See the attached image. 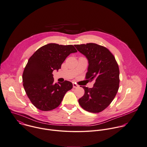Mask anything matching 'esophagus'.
Listing matches in <instances>:
<instances>
[{"label": "esophagus", "instance_id": "1", "mask_svg": "<svg viewBox=\"0 0 147 147\" xmlns=\"http://www.w3.org/2000/svg\"><path fill=\"white\" fill-rule=\"evenodd\" d=\"M73 88H77L79 87V86H78L77 84H76V83H73Z\"/></svg>", "mask_w": 147, "mask_h": 147}]
</instances>
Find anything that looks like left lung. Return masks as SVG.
Wrapping results in <instances>:
<instances>
[{
	"instance_id": "8db88e82",
	"label": "left lung",
	"mask_w": 147,
	"mask_h": 147,
	"mask_svg": "<svg viewBox=\"0 0 147 147\" xmlns=\"http://www.w3.org/2000/svg\"><path fill=\"white\" fill-rule=\"evenodd\" d=\"M74 46L88 60L86 79L94 81L92 88L82 86L85 94L78 102L85 111L99 113L111 104L118 92L119 65L114 55L105 47L93 43Z\"/></svg>"
}]
</instances>
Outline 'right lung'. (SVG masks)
<instances>
[{
  "label": "right lung",
  "mask_w": 147,
  "mask_h": 147,
  "mask_svg": "<svg viewBox=\"0 0 147 147\" xmlns=\"http://www.w3.org/2000/svg\"><path fill=\"white\" fill-rule=\"evenodd\" d=\"M77 52L73 45L49 43L38 49L29 58L22 80L24 90L31 103L38 109L49 111L57 108L66 93L72 89L68 81L54 83L53 71L71 53Z\"/></svg>",
  "instance_id": "obj_1"
}]
</instances>
